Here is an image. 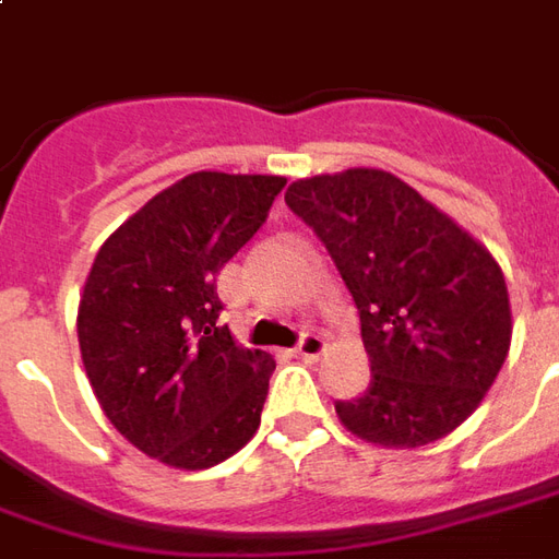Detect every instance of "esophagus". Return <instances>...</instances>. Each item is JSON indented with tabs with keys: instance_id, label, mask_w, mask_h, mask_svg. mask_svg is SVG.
I'll return each instance as SVG.
<instances>
[{
	"instance_id": "34e87169",
	"label": "esophagus",
	"mask_w": 559,
	"mask_h": 559,
	"mask_svg": "<svg viewBox=\"0 0 559 559\" xmlns=\"http://www.w3.org/2000/svg\"><path fill=\"white\" fill-rule=\"evenodd\" d=\"M323 347H326L323 335L302 333V338L296 342V354H299L302 360H314V357H320V354H323Z\"/></svg>"
}]
</instances>
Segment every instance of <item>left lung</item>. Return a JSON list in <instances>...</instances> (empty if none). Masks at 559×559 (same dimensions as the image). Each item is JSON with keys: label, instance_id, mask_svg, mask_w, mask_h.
<instances>
[{"label": "left lung", "instance_id": "left-lung-1", "mask_svg": "<svg viewBox=\"0 0 559 559\" xmlns=\"http://www.w3.org/2000/svg\"><path fill=\"white\" fill-rule=\"evenodd\" d=\"M357 302L372 381L335 402L354 436L384 448L439 442L481 405L506 362L511 308L481 241L381 169L293 181L284 193Z\"/></svg>", "mask_w": 559, "mask_h": 559}]
</instances>
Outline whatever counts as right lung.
Returning <instances> with one entry per match:
<instances>
[{"label":"right lung","mask_w":559,"mask_h":559,"mask_svg":"<svg viewBox=\"0 0 559 559\" xmlns=\"http://www.w3.org/2000/svg\"><path fill=\"white\" fill-rule=\"evenodd\" d=\"M287 178L193 171L105 239L78 306V345L105 417L175 469L251 442L275 360L217 318V272L266 224Z\"/></svg>","instance_id":"right-lung-1"}]
</instances>
